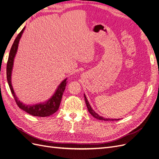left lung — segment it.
<instances>
[{"label": "left lung", "instance_id": "8db88e82", "mask_svg": "<svg viewBox=\"0 0 159 159\" xmlns=\"http://www.w3.org/2000/svg\"><path fill=\"white\" fill-rule=\"evenodd\" d=\"M84 100H85V102H86V106H87V108H88V110H89V113L94 117V118L98 119V120H104V121H109V120H119L120 119H107V118H104V117L102 116H99L98 113H96L94 111H93L92 109V108L91 107L90 105L89 102V101H88V99L85 96V94H84Z\"/></svg>", "mask_w": 159, "mask_h": 159}]
</instances>
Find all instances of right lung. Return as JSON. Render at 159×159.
<instances>
[{
    "instance_id": "add662e5",
    "label": "right lung",
    "mask_w": 159,
    "mask_h": 159,
    "mask_svg": "<svg viewBox=\"0 0 159 159\" xmlns=\"http://www.w3.org/2000/svg\"><path fill=\"white\" fill-rule=\"evenodd\" d=\"M25 27L23 28L21 31V32L17 34V36L16 38L10 51L8 60L7 62V76L8 83L11 92L12 93L17 106H18L21 109L25 111V112L30 114L31 115H33L34 116H40V117L48 116L56 113L58 110L59 107H60L63 93L65 89H66V84L67 83V79L63 80L61 82V84L57 87V89L55 92V93H54V95H53L52 98H50L48 101L44 103H40L35 104L33 105H27L21 103L16 96L14 91L13 90L12 86H11V70H12V67L14 65V60L15 56L16 54L17 48H18V44L20 42V38L21 37L23 31L25 30Z\"/></svg>"
}]
</instances>
